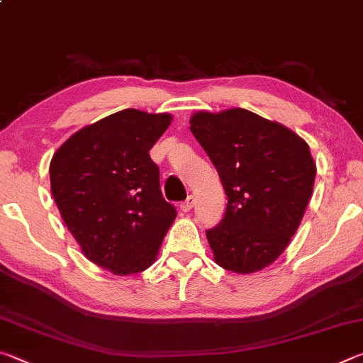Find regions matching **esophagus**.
Instances as JSON below:
<instances>
[{"label": "esophagus", "instance_id": "34e87169", "mask_svg": "<svg viewBox=\"0 0 363 363\" xmlns=\"http://www.w3.org/2000/svg\"><path fill=\"white\" fill-rule=\"evenodd\" d=\"M194 203H195V200H194V196H189V199L184 201V203H181V211H184V213H187V211H190L194 208Z\"/></svg>", "mask_w": 363, "mask_h": 363}]
</instances>
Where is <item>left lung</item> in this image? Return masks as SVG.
Wrapping results in <instances>:
<instances>
[{
    "mask_svg": "<svg viewBox=\"0 0 363 363\" xmlns=\"http://www.w3.org/2000/svg\"><path fill=\"white\" fill-rule=\"evenodd\" d=\"M190 131L218 169L225 214L206 230L214 262L235 274L272 264L290 245L312 196L315 162L290 128L250 110H206L190 116Z\"/></svg>",
    "mask_w": 363,
    "mask_h": 363,
    "instance_id": "left-lung-1",
    "label": "left lung"
}]
</instances>
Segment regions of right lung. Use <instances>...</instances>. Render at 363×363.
Segmentation results:
<instances>
[{"label":"right lung","mask_w":363,"mask_h":363,"mask_svg":"<svg viewBox=\"0 0 363 363\" xmlns=\"http://www.w3.org/2000/svg\"><path fill=\"white\" fill-rule=\"evenodd\" d=\"M173 116L126 108L82 128L54 153L51 192L91 262L115 275L155 262L176 219L149 152Z\"/></svg>","instance_id":"right-lung-1"}]
</instances>
